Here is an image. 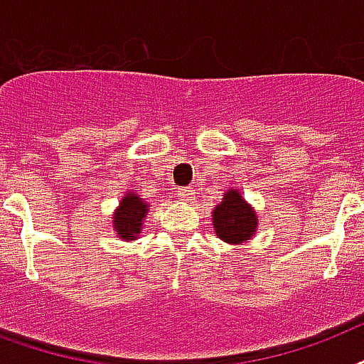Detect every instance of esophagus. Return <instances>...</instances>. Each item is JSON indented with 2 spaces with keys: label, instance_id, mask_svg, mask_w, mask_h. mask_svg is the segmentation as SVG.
<instances>
[{
  "label": "esophagus",
  "instance_id": "esophagus-1",
  "mask_svg": "<svg viewBox=\"0 0 364 364\" xmlns=\"http://www.w3.org/2000/svg\"><path fill=\"white\" fill-rule=\"evenodd\" d=\"M180 201H191L196 197V190L193 188H180L178 190Z\"/></svg>",
  "mask_w": 364,
  "mask_h": 364
}]
</instances>
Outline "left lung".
<instances>
[{
	"label": "left lung",
	"mask_w": 364,
	"mask_h": 364,
	"mask_svg": "<svg viewBox=\"0 0 364 364\" xmlns=\"http://www.w3.org/2000/svg\"><path fill=\"white\" fill-rule=\"evenodd\" d=\"M214 233L230 245H243L255 237L258 214L235 188L224 191L222 201L213 208Z\"/></svg>",
	"instance_id": "8db88e82"
}]
</instances>
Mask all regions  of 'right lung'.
Here are the masks:
<instances>
[{
    "label": "right lung",
    "instance_id": "add662e5",
    "mask_svg": "<svg viewBox=\"0 0 364 364\" xmlns=\"http://www.w3.org/2000/svg\"><path fill=\"white\" fill-rule=\"evenodd\" d=\"M150 210V203L142 201L136 190H129L121 197L119 207L114 210V232L123 241H136L138 235L142 233L144 218Z\"/></svg>",
    "mask_w": 364,
    "mask_h": 364
}]
</instances>
